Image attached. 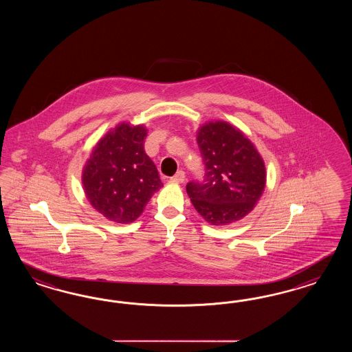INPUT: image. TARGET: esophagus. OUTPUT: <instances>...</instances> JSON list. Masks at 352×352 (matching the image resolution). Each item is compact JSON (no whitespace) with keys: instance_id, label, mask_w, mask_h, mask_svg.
Wrapping results in <instances>:
<instances>
[{"instance_id":"34e87169","label":"esophagus","mask_w":352,"mask_h":352,"mask_svg":"<svg viewBox=\"0 0 352 352\" xmlns=\"http://www.w3.org/2000/svg\"><path fill=\"white\" fill-rule=\"evenodd\" d=\"M171 181L175 182V183H183V182L186 181V173L184 171H178L173 178H171Z\"/></svg>"}]
</instances>
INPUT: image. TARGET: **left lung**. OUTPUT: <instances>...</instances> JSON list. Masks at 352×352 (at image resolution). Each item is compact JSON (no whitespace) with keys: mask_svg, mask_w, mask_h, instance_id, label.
<instances>
[{"mask_svg":"<svg viewBox=\"0 0 352 352\" xmlns=\"http://www.w3.org/2000/svg\"><path fill=\"white\" fill-rule=\"evenodd\" d=\"M205 175L190 182L187 193L208 223L226 226L243 219L261 199L266 186L265 161L241 130L210 121L197 130Z\"/></svg>","mask_w":352,"mask_h":352,"instance_id":"8db88e82","label":"left lung"}]
</instances>
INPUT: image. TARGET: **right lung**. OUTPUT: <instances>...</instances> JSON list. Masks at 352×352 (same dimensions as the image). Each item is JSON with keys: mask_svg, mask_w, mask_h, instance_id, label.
Wrapping results in <instances>:
<instances>
[{"mask_svg": "<svg viewBox=\"0 0 352 352\" xmlns=\"http://www.w3.org/2000/svg\"><path fill=\"white\" fill-rule=\"evenodd\" d=\"M146 137L144 125L121 122L100 138L86 161V199L109 221L134 222L162 187L159 171L144 152Z\"/></svg>", "mask_w": 352, "mask_h": 352, "instance_id": "right-lung-1", "label": "right lung"}]
</instances>
